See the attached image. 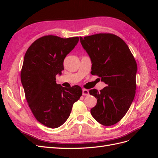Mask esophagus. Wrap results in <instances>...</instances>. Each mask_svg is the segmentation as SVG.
I'll return each mask as SVG.
<instances>
[{"instance_id": "esophagus-1", "label": "esophagus", "mask_w": 158, "mask_h": 158, "mask_svg": "<svg viewBox=\"0 0 158 158\" xmlns=\"http://www.w3.org/2000/svg\"><path fill=\"white\" fill-rule=\"evenodd\" d=\"M82 95H89V91L88 89H82Z\"/></svg>"}]
</instances>
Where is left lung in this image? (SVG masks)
I'll list each match as a JSON object with an SVG mask.
<instances>
[{
  "label": "left lung",
  "mask_w": 158,
  "mask_h": 158,
  "mask_svg": "<svg viewBox=\"0 0 158 158\" xmlns=\"http://www.w3.org/2000/svg\"><path fill=\"white\" fill-rule=\"evenodd\" d=\"M80 40L92 62L91 73L107 84L99 92L89 90L97 98L91 114L102 125H113L125 115L135 98L136 60L126 43L115 35L99 33Z\"/></svg>",
  "instance_id": "left-lung-1"
}]
</instances>
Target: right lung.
<instances>
[{"instance_id": "right-lung-1", "label": "right lung", "mask_w": 158, "mask_h": 158, "mask_svg": "<svg viewBox=\"0 0 158 158\" xmlns=\"http://www.w3.org/2000/svg\"><path fill=\"white\" fill-rule=\"evenodd\" d=\"M78 41V37L46 35L33 42L25 54L21 82L26 98L37 120L47 127L58 128L64 123L82 94L78 85L64 88L55 78L61 75L64 58Z\"/></svg>"}]
</instances>
